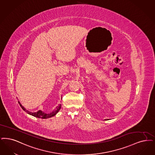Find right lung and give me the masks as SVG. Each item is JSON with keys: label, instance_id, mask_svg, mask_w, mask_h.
Instances as JSON below:
<instances>
[{"label": "right lung", "instance_id": "1", "mask_svg": "<svg viewBox=\"0 0 155 155\" xmlns=\"http://www.w3.org/2000/svg\"><path fill=\"white\" fill-rule=\"evenodd\" d=\"M19 104L21 106V107L22 108V110L26 112V113H28V114L32 115L35 117H36V118H42V119H47V118H51V117H52L54 116H55L56 114L59 112V111L60 110V109L61 108V104H59L56 107L55 109L50 114H46V113H44V112L41 111V110H39L37 112H31L29 111L28 110H26L25 109V108L22 105V104L20 103V102L18 101Z\"/></svg>", "mask_w": 155, "mask_h": 155}]
</instances>
